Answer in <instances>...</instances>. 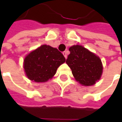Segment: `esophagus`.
I'll use <instances>...</instances> for the list:
<instances>
[{
    "label": "esophagus",
    "instance_id": "esophagus-1",
    "mask_svg": "<svg viewBox=\"0 0 122 122\" xmlns=\"http://www.w3.org/2000/svg\"><path fill=\"white\" fill-rule=\"evenodd\" d=\"M63 54L64 57H65V59L67 58V53H66V51H63Z\"/></svg>",
    "mask_w": 122,
    "mask_h": 122
}]
</instances>
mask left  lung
<instances>
[{"label": "left lung", "instance_id": "left-lung-1", "mask_svg": "<svg viewBox=\"0 0 122 122\" xmlns=\"http://www.w3.org/2000/svg\"><path fill=\"white\" fill-rule=\"evenodd\" d=\"M66 63L76 81L86 86H92L100 79L102 72L101 61L94 53L80 45L69 48Z\"/></svg>", "mask_w": 122, "mask_h": 122}]
</instances>
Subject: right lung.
<instances>
[{"instance_id": "1", "label": "right lung", "mask_w": 122, "mask_h": 122, "mask_svg": "<svg viewBox=\"0 0 122 122\" xmlns=\"http://www.w3.org/2000/svg\"><path fill=\"white\" fill-rule=\"evenodd\" d=\"M66 59L57 48L42 45L32 51L24 60V69L28 78L36 82H44L51 78Z\"/></svg>"}]
</instances>
